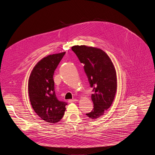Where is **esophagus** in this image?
<instances>
[{"label":"esophagus","mask_w":155,"mask_h":155,"mask_svg":"<svg viewBox=\"0 0 155 155\" xmlns=\"http://www.w3.org/2000/svg\"><path fill=\"white\" fill-rule=\"evenodd\" d=\"M77 101H78V100L76 99H69V100L68 101V102H69V103H71V102H77Z\"/></svg>","instance_id":"1"}]
</instances>
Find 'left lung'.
<instances>
[{"label": "left lung", "instance_id": "obj_1", "mask_svg": "<svg viewBox=\"0 0 155 155\" xmlns=\"http://www.w3.org/2000/svg\"><path fill=\"white\" fill-rule=\"evenodd\" d=\"M81 63L84 64V70L93 87L91 99L94 108L86 115L91 120L102 117L113 103L117 90V73L109 56L101 49L75 45L72 47Z\"/></svg>", "mask_w": 155, "mask_h": 155}]
</instances>
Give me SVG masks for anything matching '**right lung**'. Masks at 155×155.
I'll return each instance as SVG.
<instances>
[{
  "mask_svg": "<svg viewBox=\"0 0 155 155\" xmlns=\"http://www.w3.org/2000/svg\"><path fill=\"white\" fill-rule=\"evenodd\" d=\"M65 52L48 55L39 61L33 68L28 81L31 105L43 120L59 122L63 117L67 103L59 101L54 91V72Z\"/></svg>",
  "mask_w": 155,
  "mask_h": 155,
  "instance_id": "1",
  "label": "right lung"
}]
</instances>
